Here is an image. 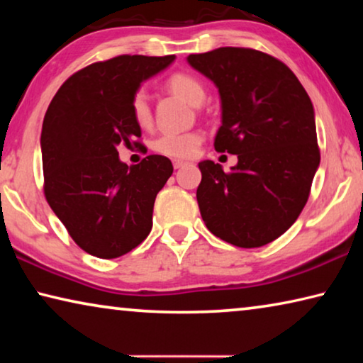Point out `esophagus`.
I'll list each match as a JSON object with an SVG mask.
<instances>
[{"mask_svg": "<svg viewBox=\"0 0 363 363\" xmlns=\"http://www.w3.org/2000/svg\"><path fill=\"white\" fill-rule=\"evenodd\" d=\"M186 162H182V160H173V167H174V169H179V168H182V167H186Z\"/></svg>", "mask_w": 363, "mask_h": 363, "instance_id": "obj_1", "label": "esophagus"}]
</instances>
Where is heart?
I'll use <instances>...</instances> for the list:
<instances>
[{
  "label": "heart",
  "instance_id": "heart-1",
  "mask_svg": "<svg viewBox=\"0 0 363 363\" xmlns=\"http://www.w3.org/2000/svg\"><path fill=\"white\" fill-rule=\"evenodd\" d=\"M167 84L169 91H173L174 94L182 97L184 101H187L190 106H201L206 97V89L203 83L196 77L190 75V73H174V75L168 78ZM131 113L134 121L139 126L145 128L150 125L152 110L144 91L134 93L131 99ZM201 140H203V136L196 131H164L158 134L155 140H153V150L171 158H190L199 152Z\"/></svg>",
  "mask_w": 363,
  "mask_h": 363
}]
</instances>
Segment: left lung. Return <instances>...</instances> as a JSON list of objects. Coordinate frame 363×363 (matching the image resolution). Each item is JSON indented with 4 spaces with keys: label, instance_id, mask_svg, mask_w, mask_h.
Returning a JSON list of instances; mask_svg holds the SVG:
<instances>
[{
    "label": "left lung",
    "instance_id": "obj_1",
    "mask_svg": "<svg viewBox=\"0 0 363 363\" xmlns=\"http://www.w3.org/2000/svg\"><path fill=\"white\" fill-rule=\"evenodd\" d=\"M187 62L219 91L214 149L238 158L230 173L211 160L199 163L201 218L235 247L274 242L303 211L320 164L309 96L284 62L256 49L219 48Z\"/></svg>",
    "mask_w": 363,
    "mask_h": 363
}]
</instances>
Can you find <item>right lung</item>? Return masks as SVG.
Returning <instances> with one entry per match:
<instances>
[{"label": "right lung", "mask_w": 363, "mask_h": 363, "mask_svg": "<svg viewBox=\"0 0 363 363\" xmlns=\"http://www.w3.org/2000/svg\"><path fill=\"white\" fill-rule=\"evenodd\" d=\"M174 59L118 56L91 64L48 107L41 130L46 200L78 247L96 257L130 253L150 233L153 203L173 164L149 155L128 167L116 147L140 138L133 96Z\"/></svg>", "instance_id": "1"}]
</instances>
